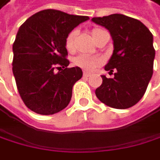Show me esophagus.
<instances>
[{
	"instance_id": "1",
	"label": "esophagus",
	"mask_w": 160,
	"mask_h": 160,
	"mask_svg": "<svg viewBox=\"0 0 160 160\" xmlns=\"http://www.w3.org/2000/svg\"><path fill=\"white\" fill-rule=\"evenodd\" d=\"M91 74H92V73H90V72H88V71H84V72H83V76H85V77H89V76H91Z\"/></svg>"
}]
</instances>
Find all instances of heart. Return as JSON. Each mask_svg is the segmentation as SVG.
<instances>
[{
  "instance_id": "heart-1",
  "label": "heart",
  "mask_w": 160,
  "mask_h": 160,
  "mask_svg": "<svg viewBox=\"0 0 160 160\" xmlns=\"http://www.w3.org/2000/svg\"><path fill=\"white\" fill-rule=\"evenodd\" d=\"M102 30L99 28H94L91 31L92 37L94 40L98 36V34ZM77 34H78L77 30H73L68 34V36L66 37L65 46H66V49L68 51H73L75 49V40L77 37ZM74 63L77 66L81 67L86 71H93L102 63V59L98 56H89V55L82 54V55L77 56L74 59Z\"/></svg>"
}]
</instances>
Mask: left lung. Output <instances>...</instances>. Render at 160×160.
Masks as SVG:
<instances>
[{
    "instance_id": "obj_1",
    "label": "left lung",
    "mask_w": 160,
    "mask_h": 160,
    "mask_svg": "<svg viewBox=\"0 0 160 160\" xmlns=\"http://www.w3.org/2000/svg\"><path fill=\"white\" fill-rule=\"evenodd\" d=\"M93 22L105 27L114 50L104 69L113 74L96 89L97 98L107 106L127 109L140 100L153 75L156 51L150 30L140 21L122 14L93 18Z\"/></svg>"
}]
</instances>
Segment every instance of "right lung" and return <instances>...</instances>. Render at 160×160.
Returning a JSON list of instances; mask_svg holds the SVG:
<instances>
[{
	"label": "right lung",
	"instance_id": "add662e5",
	"mask_svg": "<svg viewBox=\"0 0 160 160\" xmlns=\"http://www.w3.org/2000/svg\"><path fill=\"white\" fill-rule=\"evenodd\" d=\"M87 20L88 16L45 9L28 18L19 28L13 43L12 70L20 96L30 110L53 115L69 104L73 86L82 78V70L78 66L67 68L65 40L75 27Z\"/></svg>",
	"mask_w": 160,
	"mask_h": 160
}]
</instances>
